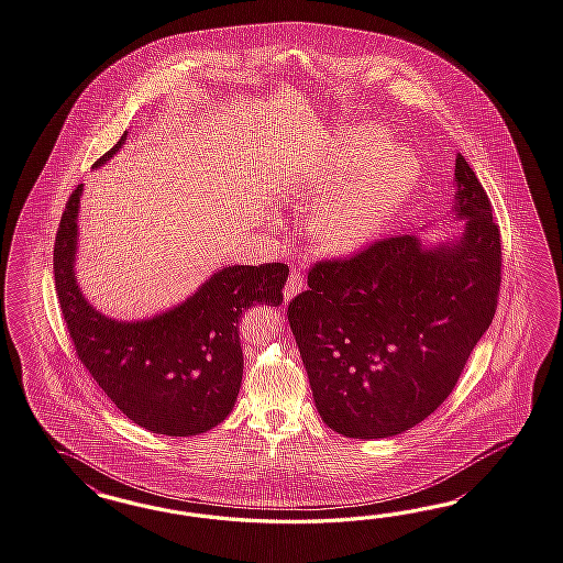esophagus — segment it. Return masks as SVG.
I'll return each instance as SVG.
<instances>
[{"instance_id":"1","label":"esophagus","mask_w":563,"mask_h":563,"mask_svg":"<svg viewBox=\"0 0 563 563\" xmlns=\"http://www.w3.org/2000/svg\"><path fill=\"white\" fill-rule=\"evenodd\" d=\"M302 287H305V280H302L301 273H297V271H290V275L287 278V285H285V290H283V295H285V301H290L295 295H299L301 292Z\"/></svg>"}]
</instances>
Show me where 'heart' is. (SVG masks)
Masks as SVG:
<instances>
[{"label": "heart", "mask_w": 563, "mask_h": 563, "mask_svg": "<svg viewBox=\"0 0 563 563\" xmlns=\"http://www.w3.org/2000/svg\"><path fill=\"white\" fill-rule=\"evenodd\" d=\"M390 145L388 132L380 125H362L340 146L338 165L343 170L356 168L342 191L333 195L317 211L311 230L319 246L328 252H352L364 246L383 230L411 191L419 165L411 152ZM343 175H335L342 179Z\"/></svg>", "instance_id": "heart-1"}]
</instances>
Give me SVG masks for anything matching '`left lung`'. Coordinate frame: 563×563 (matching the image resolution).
Returning a JSON list of instances; mask_svg holds the SVG:
<instances>
[{
  "label": "left lung",
  "instance_id": "8db88e82",
  "mask_svg": "<svg viewBox=\"0 0 563 563\" xmlns=\"http://www.w3.org/2000/svg\"><path fill=\"white\" fill-rule=\"evenodd\" d=\"M455 244L390 235L347 258L317 261L288 323L323 423L354 439L393 438L450 397L493 323L500 292V228L462 154Z\"/></svg>",
  "mask_w": 563,
  "mask_h": 563
}]
</instances>
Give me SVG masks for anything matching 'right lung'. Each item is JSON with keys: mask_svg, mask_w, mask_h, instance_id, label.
<instances>
[{"mask_svg": "<svg viewBox=\"0 0 563 563\" xmlns=\"http://www.w3.org/2000/svg\"><path fill=\"white\" fill-rule=\"evenodd\" d=\"M124 136L96 166L122 148ZM82 185L70 192L55 240V285L75 354L130 421L152 433L189 438L220 426L240 393L244 356L238 323L254 305L278 307L283 262L228 266L179 307L146 321L101 316L75 280L77 213Z\"/></svg>", "mask_w": 563, "mask_h": 563, "instance_id": "right-lung-1", "label": "right lung"}]
</instances>
